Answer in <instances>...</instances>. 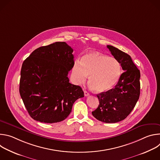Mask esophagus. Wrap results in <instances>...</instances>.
Masks as SVG:
<instances>
[{
	"instance_id": "esophagus-1",
	"label": "esophagus",
	"mask_w": 160,
	"mask_h": 160,
	"mask_svg": "<svg viewBox=\"0 0 160 160\" xmlns=\"http://www.w3.org/2000/svg\"><path fill=\"white\" fill-rule=\"evenodd\" d=\"M84 95H85V96H89V93L87 92V91L85 90L84 91Z\"/></svg>"
}]
</instances>
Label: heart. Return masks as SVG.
I'll list each match as a JSON object with an SVG mask.
<instances>
[{"instance_id": "1", "label": "heart", "mask_w": 160, "mask_h": 160, "mask_svg": "<svg viewBox=\"0 0 160 160\" xmlns=\"http://www.w3.org/2000/svg\"><path fill=\"white\" fill-rule=\"evenodd\" d=\"M72 73L78 83H83L87 75L88 84L97 92H103L115 86L121 75V65L113 57L97 52L84 55L82 61H75Z\"/></svg>"}]
</instances>
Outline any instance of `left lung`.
<instances>
[{"label": "left lung", "mask_w": 160, "mask_h": 160, "mask_svg": "<svg viewBox=\"0 0 160 160\" xmlns=\"http://www.w3.org/2000/svg\"><path fill=\"white\" fill-rule=\"evenodd\" d=\"M107 48L124 72L115 88L97 95L99 104L92 114L99 121L112 123L125 119L134 108L140 96L141 73L128 54L112 45Z\"/></svg>", "instance_id": "8db88e82"}]
</instances>
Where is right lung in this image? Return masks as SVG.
<instances>
[{
  "label": "right lung",
  "instance_id": "right-lung-1",
  "mask_svg": "<svg viewBox=\"0 0 160 160\" xmlns=\"http://www.w3.org/2000/svg\"><path fill=\"white\" fill-rule=\"evenodd\" d=\"M73 52L66 42H57L35 49L22 62L19 94L33 120L60 122L75 101L84 97L82 88L68 77L75 63Z\"/></svg>",
  "mask_w": 160,
  "mask_h": 160
}]
</instances>
